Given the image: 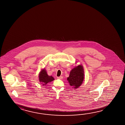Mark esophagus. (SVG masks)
I'll list each match as a JSON object with an SVG mask.
<instances>
[{"label":"esophagus","mask_w":125,"mask_h":125,"mask_svg":"<svg viewBox=\"0 0 125 125\" xmlns=\"http://www.w3.org/2000/svg\"><path fill=\"white\" fill-rule=\"evenodd\" d=\"M57 79H63V77L62 76H60V77H57Z\"/></svg>","instance_id":"esophagus-1"}]
</instances>
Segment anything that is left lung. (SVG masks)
<instances>
[{
  "instance_id": "left-lung-1",
  "label": "left lung",
  "mask_w": 125,
  "mask_h": 125,
  "mask_svg": "<svg viewBox=\"0 0 125 125\" xmlns=\"http://www.w3.org/2000/svg\"><path fill=\"white\" fill-rule=\"evenodd\" d=\"M84 79L83 67L81 64L75 66L70 72L67 80L70 85L74 89H77L82 84Z\"/></svg>"
}]
</instances>
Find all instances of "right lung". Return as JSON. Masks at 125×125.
<instances>
[{
    "label": "right lung",
    "mask_w": 125,
    "mask_h": 125,
    "mask_svg": "<svg viewBox=\"0 0 125 125\" xmlns=\"http://www.w3.org/2000/svg\"><path fill=\"white\" fill-rule=\"evenodd\" d=\"M39 79L40 83L43 85H46L47 83L54 80V78L52 76H49L47 74L45 68L42 69L39 74Z\"/></svg>",
    "instance_id": "1"
}]
</instances>
